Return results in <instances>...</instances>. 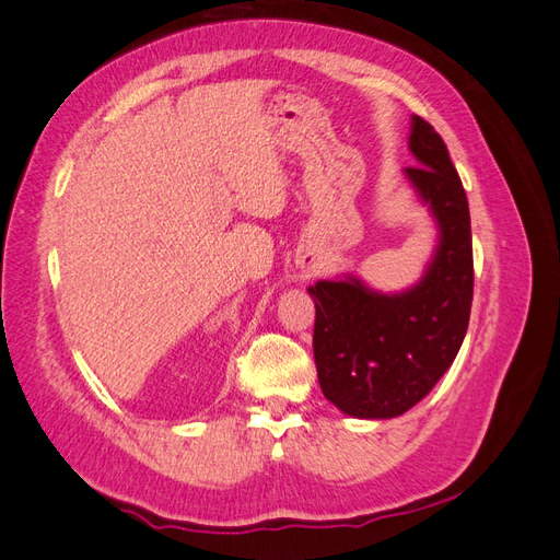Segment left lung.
Segmentation results:
<instances>
[{"mask_svg": "<svg viewBox=\"0 0 560 560\" xmlns=\"http://www.w3.org/2000/svg\"><path fill=\"white\" fill-rule=\"evenodd\" d=\"M409 147L420 165L406 167V177L430 202L442 231L425 278L397 296L371 292L354 278L308 290L319 387L354 418L409 411L446 374L469 325L474 261L467 194L442 135L420 116H413Z\"/></svg>", "mask_w": 560, "mask_h": 560, "instance_id": "8db88e82", "label": "left lung"}]
</instances>
